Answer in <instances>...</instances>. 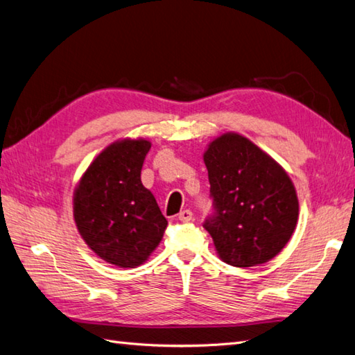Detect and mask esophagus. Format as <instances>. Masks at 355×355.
<instances>
[{"label":"esophagus","mask_w":355,"mask_h":355,"mask_svg":"<svg viewBox=\"0 0 355 355\" xmlns=\"http://www.w3.org/2000/svg\"><path fill=\"white\" fill-rule=\"evenodd\" d=\"M179 221H182V223H188V221H191L193 220V212L189 211V209H184V211H180L179 212Z\"/></svg>","instance_id":"obj_1"}]
</instances>
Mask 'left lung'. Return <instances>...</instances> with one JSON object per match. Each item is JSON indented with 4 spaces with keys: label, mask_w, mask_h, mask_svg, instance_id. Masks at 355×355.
Segmentation results:
<instances>
[{
    "label": "left lung",
    "mask_w": 355,
    "mask_h": 355,
    "mask_svg": "<svg viewBox=\"0 0 355 355\" xmlns=\"http://www.w3.org/2000/svg\"><path fill=\"white\" fill-rule=\"evenodd\" d=\"M203 161L215 209L203 227L221 261L238 268L271 261L298 221V197L288 173L236 132L211 141Z\"/></svg>",
    "instance_id": "obj_1"
}]
</instances>
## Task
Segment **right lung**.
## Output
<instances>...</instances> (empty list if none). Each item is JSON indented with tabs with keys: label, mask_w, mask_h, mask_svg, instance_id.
<instances>
[{
	"label": "right lung",
	"mask_w": 355,
	"mask_h": 355,
	"mask_svg": "<svg viewBox=\"0 0 355 355\" xmlns=\"http://www.w3.org/2000/svg\"><path fill=\"white\" fill-rule=\"evenodd\" d=\"M150 141L125 138L103 149L73 193L76 229L94 253L119 268H135L161 243L167 220L141 184Z\"/></svg>",
	"instance_id": "obj_1"
}]
</instances>
